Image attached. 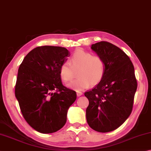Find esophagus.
<instances>
[{
	"label": "esophagus",
	"mask_w": 151,
	"mask_h": 151,
	"mask_svg": "<svg viewBox=\"0 0 151 151\" xmlns=\"http://www.w3.org/2000/svg\"><path fill=\"white\" fill-rule=\"evenodd\" d=\"M82 95H83L82 92H81V91H77V96H78V97L82 96Z\"/></svg>",
	"instance_id": "esophagus-1"
}]
</instances>
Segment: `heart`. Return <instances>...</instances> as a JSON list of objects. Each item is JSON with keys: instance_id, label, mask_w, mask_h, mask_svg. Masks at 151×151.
<instances>
[{"instance_id": "b5f03b06", "label": "heart", "mask_w": 151, "mask_h": 151, "mask_svg": "<svg viewBox=\"0 0 151 151\" xmlns=\"http://www.w3.org/2000/svg\"><path fill=\"white\" fill-rule=\"evenodd\" d=\"M59 71L64 82L72 80L77 71L79 78L69 83L68 87L81 91L101 82L105 75V63L99 55H93L91 53L79 49L71 57L70 63L65 62L60 65Z\"/></svg>"}]
</instances>
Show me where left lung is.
<instances>
[{"mask_svg": "<svg viewBox=\"0 0 151 151\" xmlns=\"http://www.w3.org/2000/svg\"><path fill=\"white\" fill-rule=\"evenodd\" d=\"M91 49L104 60V77L84 95L89 100L86 119L93 130L107 133L122 125L133 110L137 81L130 58L108 42L92 44Z\"/></svg>", "mask_w": 151, "mask_h": 151, "instance_id": "left-lung-1", "label": "left lung"}]
</instances>
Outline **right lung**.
<instances>
[{"mask_svg": "<svg viewBox=\"0 0 151 151\" xmlns=\"http://www.w3.org/2000/svg\"><path fill=\"white\" fill-rule=\"evenodd\" d=\"M70 55L63 47L38 46L28 53L18 68L15 96L28 125L41 133L62 129L67 112L77 98L63 86L60 68Z\"/></svg>", "mask_w": 151, "mask_h": 151, "instance_id": "obj_1", "label": "right lung"}]
</instances>
